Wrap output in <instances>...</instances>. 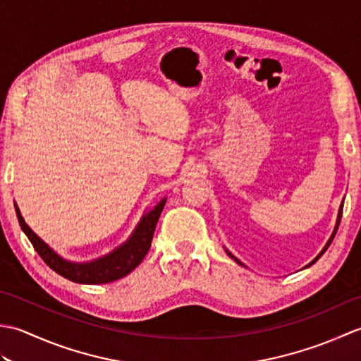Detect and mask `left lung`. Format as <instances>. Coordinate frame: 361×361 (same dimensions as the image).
I'll return each instance as SVG.
<instances>
[{"label":"left lung","instance_id":"8db88e82","mask_svg":"<svg viewBox=\"0 0 361 361\" xmlns=\"http://www.w3.org/2000/svg\"><path fill=\"white\" fill-rule=\"evenodd\" d=\"M343 204H344V198H343V202H341V204H340V209H338V216H336V224H335V228H334V231H332V234H331V237H329V240H327V243H326V245H324V248H323V250H321V251H319V255H318V256H317V257H315V259H313V260H312V262H310V264H309V265H307V267H310V265H312V264H315V262H317V260H318V259H319V257H321V256H323V255H324V252H326V250H327V248H329V245H331V243H332V240H334V237H335V234H336V231H338V226H340V221H341V216H343ZM225 251H226V252H228V256H229V257H231V259H234V260H235V262H237V264H239V265H242V267H245V265H243V264H242V262H240V260H239V259H237V257H235V256H233V255H231V252H229V251H228V250H226V248H225ZM307 267H305V268H307Z\"/></svg>","mask_w":361,"mask_h":361}]
</instances>
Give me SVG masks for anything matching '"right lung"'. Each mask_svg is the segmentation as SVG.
<instances>
[{
  "mask_svg": "<svg viewBox=\"0 0 361 361\" xmlns=\"http://www.w3.org/2000/svg\"><path fill=\"white\" fill-rule=\"evenodd\" d=\"M166 200L167 198H163V200L158 202L155 208L144 212L133 233L130 234L124 243H121L109 255L88 260V262H73V260L60 256L29 228L21 216L17 203H15V212H17L23 233L27 235L35 251L54 271L78 283H106L124 278L142 262L152 245L157 221L164 208Z\"/></svg>",
  "mask_w": 361,
  "mask_h": 361,
  "instance_id": "right-lung-1",
  "label": "right lung"
}]
</instances>
